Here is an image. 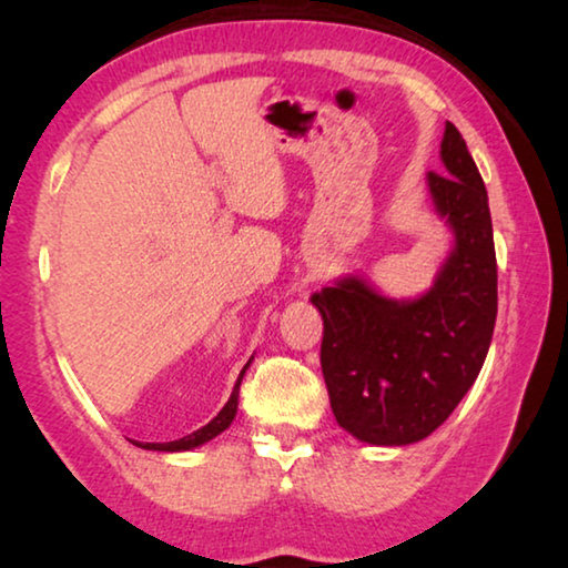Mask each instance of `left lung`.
<instances>
[{
	"instance_id": "obj_1",
	"label": "left lung",
	"mask_w": 568,
	"mask_h": 568,
	"mask_svg": "<svg viewBox=\"0 0 568 568\" xmlns=\"http://www.w3.org/2000/svg\"><path fill=\"white\" fill-rule=\"evenodd\" d=\"M444 175L428 172L454 250L413 301L345 275L311 303L323 315L321 365L338 426L371 446H408L444 423L474 386L496 325V250L486 185L466 140L446 122Z\"/></svg>"
}]
</instances>
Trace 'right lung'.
<instances>
[{
  "label": "right lung",
  "instance_id": "add662e5",
  "mask_svg": "<svg viewBox=\"0 0 568 568\" xmlns=\"http://www.w3.org/2000/svg\"><path fill=\"white\" fill-rule=\"evenodd\" d=\"M250 363H253V358H250V361L243 365V371H240V376H237V381H235V388H233V393H230V398H227V403L223 406V410H220L217 416L207 423V426L197 428L195 434H190V436H185V438L168 440V444H138V446L148 448V450H165V454H178V450H192V448L203 446V444H207V440H213L215 436L223 434L225 428H230V423H233L235 413H237L240 383H243V376H245V371L250 368Z\"/></svg>",
  "mask_w": 568,
  "mask_h": 568
}]
</instances>
